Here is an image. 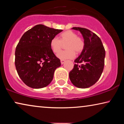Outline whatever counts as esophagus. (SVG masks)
I'll use <instances>...</instances> for the list:
<instances>
[{
  "label": "esophagus",
  "instance_id": "obj_1",
  "mask_svg": "<svg viewBox=\"0 0 124 124\" xmlns=\"http://www.w3.org/2000/svg\"><path fill=\"white\" fill-rule=\"evenodd\" d=\"M65 62V61L64 60H61V64H63Z\"/></svg>",
  "mask_w": 124,
  "mask_h": 124
}]
</instances>
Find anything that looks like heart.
Wrapping results in <instances>:
<instances>
[{
    "mask_svg": "<svg viewBox=\"0 0 124 124\" xmlns=\"http://www.w3.org/2000/svg\"><path fill=\"white\" fill-rule=\"evenodd\" d=\"M65 45L67 50L60 52L57 55V57L62 60L73 58L76 54H80L84 50L85 42L80 37H77L75 32L67 30L61 33L59 39L52 38L50 41V47L55 54H58L62 50V45Z\"/></svg>",
    "mask_w": 124,
    "mask_h": 124,
    "instance_id": "b5f03b06",
    "label": "heart"
}]
</instances>
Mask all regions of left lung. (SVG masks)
Returning a JSON list of instances; mask_svg holds the SVG:
<instances>
[{"mask_svg": "<svg viewBox=\"0 0 124 124\" xmlns=\"http://www.w3.org/2000/svg\"><path fill=\"white\" fill-rule=\"evenodd\" d=\"M72 29L82 34L85 47L80 55L74 60L76 64L69 72V79L76 87L86 89L94 85L101 77L104 69L106 52L101 39L93 32L78 27Z\"/></svg>", "mask_w": 124, "mask_h": 124, "instance_id": "8db88e82", "label": "left lung"}]
</instances>
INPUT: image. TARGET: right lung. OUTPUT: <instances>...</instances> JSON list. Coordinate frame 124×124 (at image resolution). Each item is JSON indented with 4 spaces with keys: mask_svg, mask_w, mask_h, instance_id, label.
<instances>
[{
    "mask_svg": "<svg viewBox=\"0 0 124 124\" xmlns=\"http://www.w3.org/2000/svg\"><path fill=\"white\" fill-rule=\"evenodd\" d=\"M62 31L37 25L20 39L15 51V66L20 78L29 87L41 89L51 82L55 70L60 67L61 62L50 43Z\"/></svg>",
    "mask_w": 124,
    "mask_h": 124,
    "instance_id": "obj_1",
    "label": "right lung"
}]
</instances>
